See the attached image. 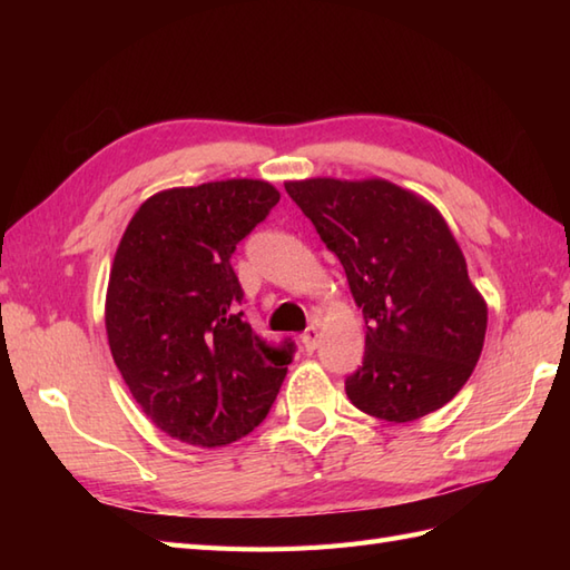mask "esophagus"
Listing matches in <instances>:
<instances>
[{
	"label": "esophagus",
	"instance_id": "esophagus-1",
	"mask_svg": "<svg viewBox=\"0 0 570 570\" xmlns=\"http://www.w3.org/2000/svg\"><path fill=\"white\" fill-rule=\"evenodd\" d=\"M318 337H321V333H318L316 325H308V328L304 331V335H301V343H304L306 353H313V350L318 347Z\"/></svg>",
	"mask_w": 570,
	"mask_h": 570
}]
</instances>
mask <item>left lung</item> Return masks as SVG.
Returning a JSON list of instances; mask_svg holds the SVG:
<instances>
[{"instance_id":"8db88e82","label":"left lung","mask_w":570,"mask_h":570,"mask_svg":"<svg viewBox=\"0 0 570 570\" xmlns=\"http://www.w3.org/2000/svg\"><path fill=\"white\" fill-rule=\"evenodd\" d=\"M286 193L341 259L365 316V357L347 399L384 421H416L475 370L488 304L439 208L384 178L286 180Z\"/></svg>"}]
</instances>
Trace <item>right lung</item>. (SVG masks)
I'll use <instances>...</instances> for the list:
<instances>
[{
  "instance_id": "add662e5",
  "label": "right lung",
  "mask_w": 570,
  "mask_h": 570,
  "mask_svg": "<svg viewBox=\"0 0 570 570\" xmlns=\"http://www.w3.org/2000/svg\"><path fill=\"white\" fill-rule=\"evenodd\" d=\"M278 190L229 178L154 193L110 269L105 328L117 370L156 429L198 448L254 431L282 390L294 345L269 347L239 311L229 257Z\"/></svg>"
}]
</instances>
